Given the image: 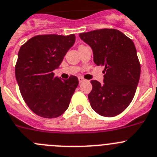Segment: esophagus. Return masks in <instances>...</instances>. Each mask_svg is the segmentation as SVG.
<instances>
[{"label":"esophagus","instance_id":"obj_1","mask_svg":"<svg viewBox=\"0 0 157 157\" xmlns=\"http://www.w3.org/2000/svg\"><path fill=\"white\" fill-rule=\"evenodd\" d=\"M78 80H79V82H80V83H82V82L85 81V80H84L83 77H78Z\"/></svg>","mask_w":157,"mask_h":157}]
</instances>
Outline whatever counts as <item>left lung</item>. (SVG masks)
I'll return each mask as SVG.
<instances>
[{
    "instance_id": "left-lung-1",
    "label": "left lung",
    "mask_w": 157,
    "mask_h": 157,
    "mask_svg": "<svg viewBox=\"0 0 157 157\" xmlns=\"http://www.w3.org/2000/svg\"><path fill=\"white\" fill-rule=\"evenodd\" d=\"M79 36L93 50L94 63L105 68L103 83L90 81V106L101 116H116L131 103L140 80L141 67L134 43L113 29L83 32Z\"/></svg>"
}]
</instances>
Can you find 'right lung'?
<instances>
[{"label": "right lung", "instance_id": "obj_1", "mask_svg": "<svg viewBox=\"0 0 157 157\" xmlns=\"http://www.w3.org/2000/svg\"><path fill=\"white\" fill-rule=\"evenodd\" d=\"M75 35H40L32 37L19 49L15 77L26 105L39 116L53 118L68 108L78 86V78L61 80L54 76L67 51L75 42Z\"/></svg>", "mask_w": 157, "mask_h": 157}]
</instances>
